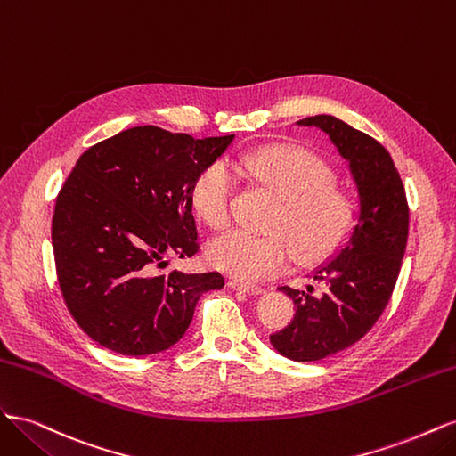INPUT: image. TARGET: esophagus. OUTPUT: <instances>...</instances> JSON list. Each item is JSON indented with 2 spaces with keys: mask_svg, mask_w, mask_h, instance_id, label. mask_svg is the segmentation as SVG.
Listing matches in <instances>:
<instances>
[{
  "mask_svg": "<svg viewBox=\"0 0 456 456\" xmlns=\"http://www.w3.org/2000/svg\"><path fill=\"white\" fill-rule=\"evenodd\" d=\"M228 285H230L232 289H236V291H243V293H247V295H262V293H265V289H262V287L243 283V281H238V280H230Z\"/></svg>",
  "mask_w": 456,
  "mask_h": 456,
  "instance_id": "obj_1",
  "label": "esophagus"
}]
</instances>
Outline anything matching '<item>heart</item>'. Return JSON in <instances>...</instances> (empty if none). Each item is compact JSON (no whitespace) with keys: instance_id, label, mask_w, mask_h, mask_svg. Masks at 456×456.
<instances>
[{"instance_id":"b5f03b06","label":"heart","mask_w":456,"mask_h":456,"mask_svg":"<svg viewBox=\"0 0 456 456\" xmlns=\"http://www.w3.org/2000/svg\"><path fill=\"white\" fill-rule=\"evenodd\" d=\"M232 167L278 200L270 233L253 236L232 230L211 241V265L243 281H260L298 262H315L335 253L350 238L357 203L335 184V171L300 146H265L233 159ZM236 181L223 161H213L196 176L190 201L207 226L224 228L232 216Z\"/></svg>"}]
</instances>
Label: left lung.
<instances>
[{"label": "left lung", "instance_id": "1", "mask_svg": "<svg viewBox=\"0 0 456 456\" xmlns=\"http://www.w3.org/2000/svg\"><path fill=\"white\" fill-rule=\"evenodd\" d=\"M298 126L320 127L329 134L360 191V216L350 240L333 258L312 273L325 285L297 291L293 322L270 335L273 348L295 362H317L350 348L363 338L382 315L394 293L409 236V205L395 165L380 142L333 116H314Z\"/></svg>", "mask_w": 456, "mask_h": 456}]
</instances>
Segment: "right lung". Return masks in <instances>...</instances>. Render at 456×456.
<instances>
[{
  "label": "right lung",
  "instance_id": "1",
  "mask_svg": "<svg viewBox=\"0 0 456 456\" xmlns=\"http://www.w3.org/2000/svg\"><path fill=\"white\" fill-rule=\"evenodd\" d=\"M233 134L194 139L156 126L87 148L54 203L51 240L64 305L101 346L123 355L167 350L223 273L159 272L200 251L190 190Z\"/></svg>",
  "mask_w": 456,
  "mask_h": 456
}]
</instances>
